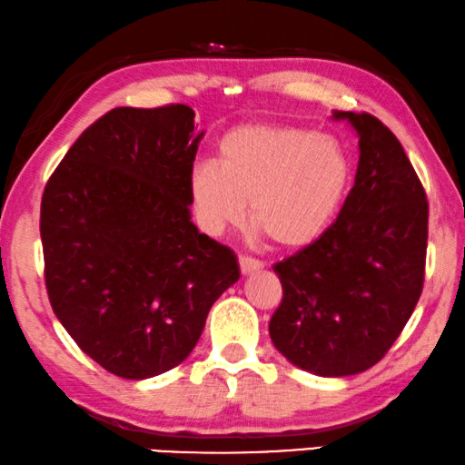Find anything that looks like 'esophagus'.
I'll return each mask as SVG.
<instances>
[{
  "instance_id": "1",
  "label": "esophagus",
  "mask_w": 465,
  "mask_h": 465,
  "mask_svg": "<svg viewBox=\"0 0 465 465\" xmlns=\"http://www.w3.org/2000/svg\"><path fill=\"white\" fill-rule=\"evenodd\" d=\"M238 263H240V272L244 273V276H248V273H254V272L263 270V261L246 257V254H242V257L238 259Z\"/></svg>"
}]
</instances>
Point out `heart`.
<instances>
[{"label": "heart", "instance_id": "obj_1", "mask_svg": "<svg viewBox=\"0 0 465 465\" xmlns=\"http://www.w3.org/2000/svg\"><path fill=\"white\" fill-rule=\"evenodd\" d=\"M351 160L335 136L303 128L248 124L219 143V158L198 162L189 193L202 230L219 235L251 219L278 246L320 238L341 211Z\"/></svg>", "mask_w": 465, "mask_h": 465}]
</instances>
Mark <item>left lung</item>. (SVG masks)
Segmentation results:
<instances>
[{
	"label": "left lung",
	"instance_id": "left-lung-1",
	"mask_svg": "<svg viewBox=\"0 0 465 465\" xmlns=\"http://www.w3.org/2000/svg\"><path fill=\"white\" fill-rule=\"evenodd\" d=\"M358 134L356 181L335 223L273 265L282 303L276 350L320 377H348L388 354L423 289L428 200L401 141L375 115L332 111Z\"/></svg>",
	"mask_w": 465,
	"mask_h": 465
}]
</instances>
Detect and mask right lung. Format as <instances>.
<instances>
[{
	"label": "right lung",
	"mask_w": 465,
	"mask_h": 465,
	"mask_svg": "<svg viewBox=\"0 0 465 465\" xmlns=\"http://www.w3.org/2000/svg\"><path fill=\"white\" fill-rule=\"evenodd\" d=\"M193 117L187 104L111 109L44 189L52 310L84 354L124 379L185 361L240 278L235 254L192 221L189 174L204 136Z\"/></svg>",
	"instance_id": "add662e5"
}]
</instances>
